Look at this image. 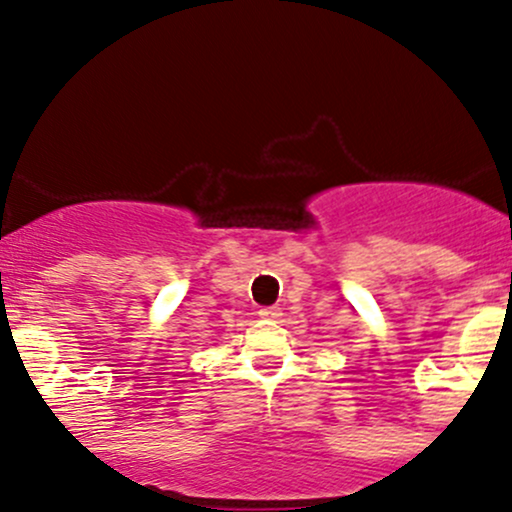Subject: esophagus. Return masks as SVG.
Segmentation results:
<instances>
[{
    "label": "esophagus",
    "mask_w": 512,
    "mask_h": 512,
    "mask_svg": "<svg viewBox=\"0 0 512 512\" xmlns=\"http://www.w3.org/2000/svg\"><path fill=\"white\" fill-rule=\"evenodd\" d=\"M281 315V310L276 305H269V308H260V317H267V320H276Z\"/></svg>",
    "instance_id": "34e87169"
}]
</instances>
